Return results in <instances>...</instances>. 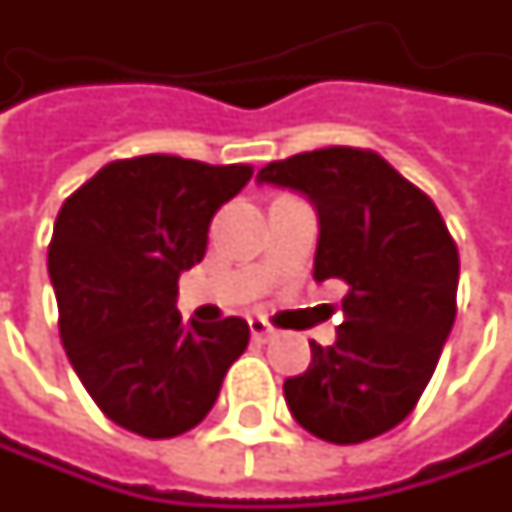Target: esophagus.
Returning <instances> with one entry per match:
<instances>
[{
	"label": "esophagus",
	"instance_id": "obj_1",
	"mask_svg": "<svg viewBox=\"0 0 512 512\" xmlns=\"http://www.w3.org/2000/svg\"><path fill=\"white\" fill-rule=\"evenodd\" d=\"M250 333H253L256 342H267L273 336V327L267 325L265 319H250Z\"/></svg>",
	"mask_w": 512,
	"mask_h": 512
}]
</instances>
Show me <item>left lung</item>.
<instances>
[{
  "instance_id": "left-lung-1",
  "label": "left lung",
  "mask_w": 512,
  "mask_h": 512,
  "mask_svg": "<svg viewBox=\"0 0 512 512\" xmlns=\"http://www.w3.org/2000/svg\"><path fill=\"white\" fill-rule=\"evenodd\" d=\"M319 210L313 279H339L336 344L285 382L293 419L316 439L359 444L404 422L422 399L456 319L459 247L433 199L376 150L322 148L259 170Z\"/></svg>"
}]
</instances>
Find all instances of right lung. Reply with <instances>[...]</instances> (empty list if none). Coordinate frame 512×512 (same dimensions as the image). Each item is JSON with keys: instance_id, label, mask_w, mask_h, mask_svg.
<instances>
[{"instance_id": "right-lung-1", "label": "right lung", "mask_w": 512, "mask_h": 512, "mask_svg": "<svg viewBox=\"0 0 512 512\" xmlns=\"http://www.w3.org/2000/svg\"><path fill=\"white\" fill-rule=\"evenodd\" d=\"M250 176V165L168 153L116 159L56 216L48 270L65 353L96 407L136 436L196 427L250 342L239 316L182 325L176 310L179 276L202 262L213 213Z\"/></svg>"}]
</instances>
